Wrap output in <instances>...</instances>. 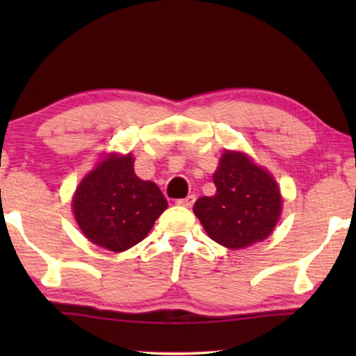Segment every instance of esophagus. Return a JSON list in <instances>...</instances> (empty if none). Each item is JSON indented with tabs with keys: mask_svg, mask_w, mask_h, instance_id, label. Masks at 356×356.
Returning <instances> with one entry per match:
<instances>
[{
	"mask_svg": "<svg viewBox=\"0 0 356 356\" xmlns=\"http://www.w3.org/2000/svg\"><path fill=\"white\" fill-rule=\"evenodd\" d=\"M194 201H196V196H194V194H189V196H186V197L178 199L177 204H178V206H181V207H191Z\"/></svg>",
	"mask_w": 356,
	"mask_h": 356,
	"instance_id": "esophagus-1",
	"label": "esophagus"
}]
</instances>
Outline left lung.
<instances>
[{
    "label": "left lung",
    "mask_w": 356,
    "mask_h": 356,
    "mask_svg": "<svg viewBox=\"0 0 356 356\" xmlns=\"http://www.w3.org/2000/svg\"><path fill=\"white\" fill-rule=\"evenodd\" d=\"M217 191L202 196L193 211L207 235L218 245L240 250L266 240L282 212L275 179L240 152L222 155L213 173Z\"/></svg>",
    "instance_id": "obj_1"
}]
</instances>
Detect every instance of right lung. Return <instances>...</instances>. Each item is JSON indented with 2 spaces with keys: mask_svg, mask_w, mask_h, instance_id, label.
Wrapping results in <instances>:
<instances>
[{
  "mask_svg": "<svg viewBox=\"0 0 356 356\" xmlns=\"http://www.w3.org/2000/svg\"><path fill=\"white\" fill-rule=\"evenodd\" d=\"M167 207L157 184L136 177L131 154L102 160L72 199L82 233L94 245L116 252L143 241Z\"/></svg>",
  "mask_w": 356,
  "mask_h": 356,
  "instance_id": "right-lung-1",
  "label": "right lung"
}]
</instances>
